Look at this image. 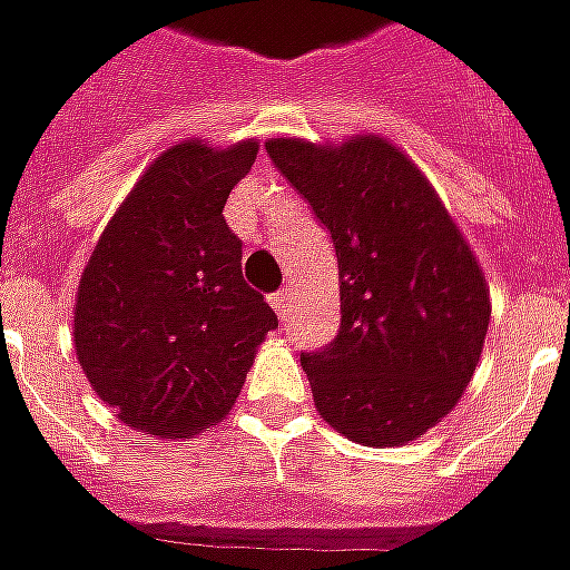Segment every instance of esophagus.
<instances>
[{"instance_id":"1","label":"esophagus","mask_w":570,"mask_h":570,"mask_svg":"<svg viewBox=\"0 0 570 570\" xmlns=\"http://www.w3.org/2000/svg\"><path fill=\"white\" fill-rule=\"evenodd\" d=\"M272 308L281 314V317H286V312H289V293H286V289L272 293Z\"/></svg>"}]
</instances>
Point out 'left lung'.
<instances>
[{"mask_svg": "<svg viewBox=\"0 0 570 570\" xmlns=\"http://www.w3.org/2000/svg\"><path fill=\"white\" fill-rule=\"evenodd\" d=\"M336 249L340 333L302 352L333 429L395 448L441 423L481 357L491 298L479 262L413 163L376 135L265 145Z\"/></svg>", "mask_w": 570, "mask_h": 570, "instance_id": "8db88e82", "label": "left lung"}]
</instances>
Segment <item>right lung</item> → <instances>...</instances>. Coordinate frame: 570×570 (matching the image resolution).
<instances>
[{"label": "right lung", "instance_id": "obj_1", "mask_svg": "<svg viewBox=\"0 0 570 570\" xmlns=\"http://www.w3.org/2000/svg\"><path fill=\"white\" fill-rule=\"evenodd\" d=\"M256 141H181L150 163L82 272L73 345L95 395L126 425L188 438L237 401L277 314L244 281V240L222 216Z\"/></svg>", "mask_w": 570, "mask_h": 570}]
</instances>
